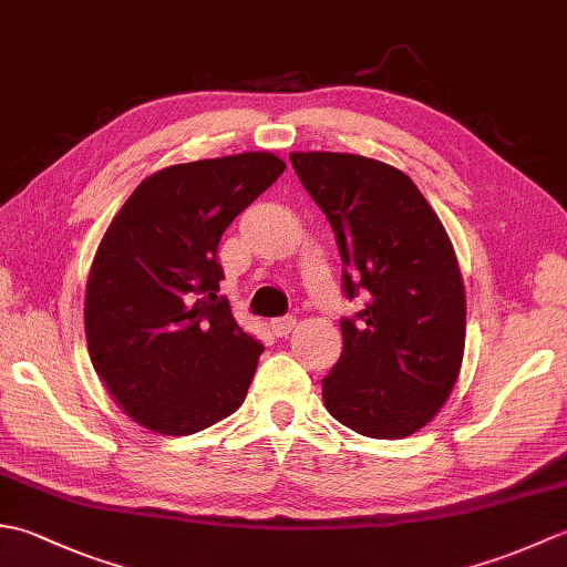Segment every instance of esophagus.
<instances>
[{
  "label": "esophagus",
  "mask_w": 567,
  "mask_h": 567,
  "mask_svg": "<svg viewBox=\"0 0 567 567\" xmlns=\"http://www.w3.org/2000/svg\"><path fill=\"white\" fill-rule=\"evenodd\" d=\"M270 327H272V333L275 336H290L292 331H295V327H297V319L295 317H280V319H272L270 321Z\"/></svg>",
  "instance_id": "esophagus-1"
}]
</instances>
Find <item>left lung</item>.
Instances as JSON below:
<instances>
[{"label":"left lung","mask_w":567,"mask_h":567,"mask_svg":"<svg viewBox=\"0 0 567 567\" xmlns=\"http://www.w3.org/2000/svg\"><path fill=\"white\" fill-rule=\"evenodd\" d=\"M327 214L343 290L365 309L341 321L343 351L321 380L323 404L370 439H404L449 400L465 351V287L449 234L396 167L353 153H290Z\"/></svg>","instance_id":"1"}]
</instances>
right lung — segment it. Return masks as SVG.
Returning a JSON list of instances; mask_svg holds the SVG:
<instances>
[{"label":"right lung","mask_w":567,"mask_h":567,"mask_svg":"<svg viewBox=\"0 0 567 567\" xmlns=\"http://www.w3.org/2000/svg\"><path fill=\"white\" fill-rule=\"evenodd\" d=\"M282 173L285 161L265 151L163 167L102 236L84 336L106 392L143 429L189 436L244 404L262 346L219 295L216 250Z\"/></svg>","instance_id":"1"}]
</instances>
